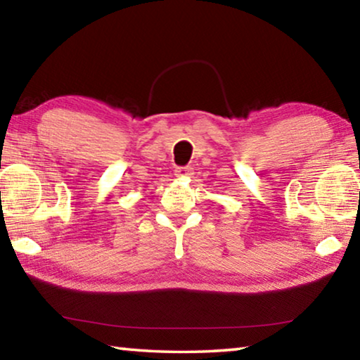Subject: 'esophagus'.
I'll use <instances>...</instances> for the list:
<instances>
[{
  "label": "esophagus",
  "instance_id": "1",
  "mask_svg": "<svg viewBox=\"0 0 360 360\" xmlns=\"http://www.w3.org/2000/svg\"><path fill=\"white\" fill-rule=\"evenodd\" d=\"M193 174V168L191 165L176 168V176H191Z\"/></svg>",
  "mask_w": 360,
  "mask_h": 360
}]
</instances>
